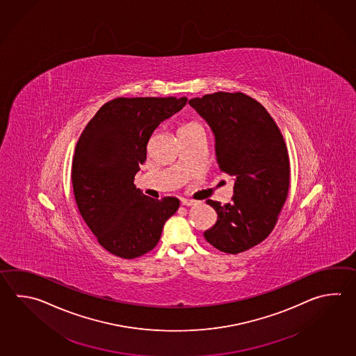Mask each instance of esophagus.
Returning a JSON list of instances; mask_svg holds the SVG:
<instances>
[{"instance_id": "34e87169", "label": "esophagus", "mask_w": 356, "mask_h": 356, "mask_svg": "<svg viewBox=\"0 0 356 356\" xmlns=\"http://www.w3.org/2000/svg\"><path fill=\"white\" fill-rule=\"evenodd\" d=\"M181 204L182 205L190 207V205H194V204H196V202L195 200H191V199H185V197H181Z\"/></svg>"}]
</instances>
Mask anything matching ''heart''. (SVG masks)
Segmentation results:
<instances>
[{"mask_svg":"<svg viewBox=\"0 0 356 356\" xmlns=\"http://www.w3.org/2000/svg\"><path fill=\"white\" fill-rule=\"evenodd\" d=\"M190 129H200V125L194 123L186 124L182 127L180 131H190Z\"/></svg>","mask_w":356,"mask_h":356,"instance_id":"b5f03b06","label":"heart"}]
</instances>
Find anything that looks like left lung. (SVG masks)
Masks as SVG:
<instances>
[{
    "label": "left lung",
    "instance_id": "8db88e82",
    "mask_svg": "<svg viewBox=\"0 0 356 356\" xmlns=\"http://www.w3.org/2000/svg\"><path fill=\"white\" fill-rule=\"evenodd\" d=\"M189 104L211 127L219 168L234 181L231 203L207 200L218 218L204 237L222 252L240 254L268 237L286 200L291 170L283 136L247 95L216 92Z\"/></svg>",
    "mask_w": 356,
    "mask_h": 356
}]
</instances>
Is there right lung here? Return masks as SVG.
<instances>
[{
	"instance_id": "right-lung-1",
	"label": "right lung",
	"mask_w": 356,
	"mask_h": 356,
	"mask_svg": "<svg viewBox=\"0 0 356 356\" xmlns=\"http://www.w3.org/2000/svg\"><path fill=\"white\" fill-rule=\"evenodd\" d=\"M186 97H119L106 102L82 131L72 161L74 199L81 216L110 254L134 259L159 243L163 225L180 207L175 196L145 195L134 176L147 145Z\"/></svg>"
}]
</instances>
